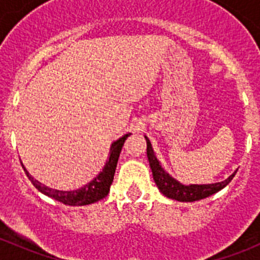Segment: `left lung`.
Here are the masks:
<instances>
[{"label": "left lung", "mask_w": 260, "mask_h": 260, "mask_svg": "<svg viewBox=\"0 0 260 260\" xmlns=\"http://www.w3.org/2000/svg\"><path fill=\"white\" fill-rule=\"evenodd\" d=\"M144 138H146L147 141V156H148V161H150L151 171H152L153 181H155L156 186L160 190V192L169 199H174V201L178 202L201 201V199L207 198L210 195L224 189L225 186L233 180V177L237 173V171H236L226 180L221 181V182L204 183V185H192V183L191 185H183L180 181H177L176 178H173L161 167L155 151H153L150 139L146 135H144Z\"/></svg>", "instance_id": "obj_1"}]
</instances>
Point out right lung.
<instances>
[{
	"label": "right lung",
	"mask_w": 260,
	"mask_h": 260,
	"mask_svg": "<svg viewBox=\"0 0 260 260\" xmlns=\"http://www.w3.org/2000/svg\"><path fill=\"white\" fill-rule=\"evenodd\" d=\"M128 135L132 134L130 133L125 134L123 137H121L119 139H117V141H114L112 143L109 150V156H108V160L105 161V165L103 167L102 171L99 172V174L95 178H92L88 183H86V185L79 187V189L57 190L52 189V187H48V186L43 185L38 180H35L28 173L26 168H24V165L22 164V167L24 169V172H26L28 180L32 182V185L35 186L39 191L43 192L47 197H49V198H53L54 201H58L63 204H68V206H87V204L96 203V202L105 198L108 192H109L110 185L113 182V177L114 173H116L119 153H121L123 143H125Z\"/></svg>",
	"instance_id": "add662e5"
}]
</instances>
